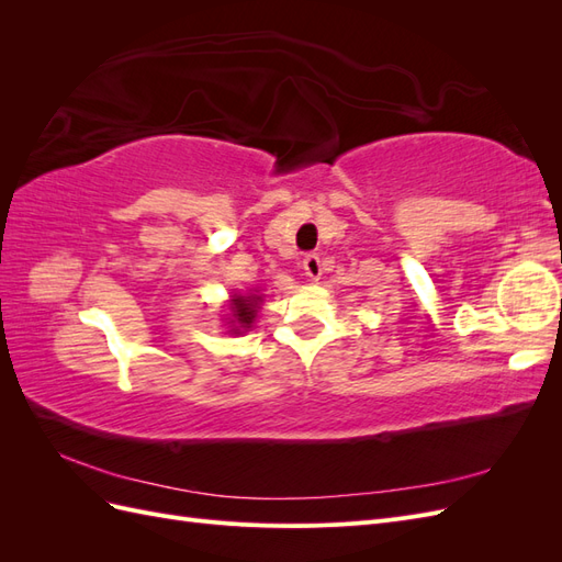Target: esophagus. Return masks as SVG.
I'll return each mask as SVG.
<instances>
[{
    "label": "esophagus",
    "instance_id": "esophagus-1",
    "mask_svg": "<svg viewBox=\"0 0 562 562\" xmlns=\"http://www.w3.org/2000/svg\"><path fill=\"white\" fill-rule=\"evenodd\" d=\"M302 269H304V274H307L310 281H318V279H321V271H323L318 255H314V252H312V255H304Z\"/></svg>",
    "mask_w": 562,
    "mask_h": 562
}]
</instances>
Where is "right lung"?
<instances>
[{
	"instance_id": "add662e5",
	"label": "right lung",
	"mask_w": 562,
	"mask_h": 562,
	"mask_svg": "<svg viewBox=\"0 0 562 562\" xmlns=\"http://www.w3.org/2000/svg\"><path fill=\"white\" fill-rule=\"evenodd\" d=\"M260 295H232V333H239V328H250V323L255 321V314L260 310Z\"/></svg>"
}]
</instances>
